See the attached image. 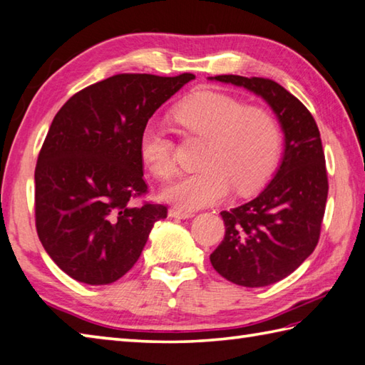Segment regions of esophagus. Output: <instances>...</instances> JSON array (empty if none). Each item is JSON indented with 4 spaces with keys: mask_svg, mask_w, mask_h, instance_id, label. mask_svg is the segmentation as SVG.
I'll list each match as a JSON object with an SVG mask.
<instances>
[{
    "mask_svg": "<svg viewBox=\"0 0 365 365\" xmlns=\"http://www.w3.org/2000/svg\"><path fill=\"white\" fill-rule=\"evenodd\" d=\"M168 215H170V217H178V219H190L195 214H193L192 211L180 210V207H172V210L168 211Z\"/></svg>",
    "mask_w": 365,
    "mask_h": 365,
    "instance_id": "obj_1",
    "label": "esophagus"
}]
</instances>
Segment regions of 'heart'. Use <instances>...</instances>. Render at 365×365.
Instances as JSON below:
<instances>
[{
  "mask_svg": "<svg viewBox=\"0 0 365 365\" xmlns=\"http://www.w3.org/2000/svg\"><path fill=\"white\" fill-rule=\"evenodd\" d=\"M173 120L193 135L207 138L200 165L203 170L181 178L163 197L182 210L217 203L230 189L249 192L272 173L279 160L282 135L269 111L245 107L240 99L217 91H200L173 108ZM145 167L162 181L176 175L175 145L159 125L148 124L138 138Z\"/></svg>",
  "mask_w": 365,
  "mask_h": 365,
  "instance_id": "heart-1",
  "label": "heart"
}]
</instances>
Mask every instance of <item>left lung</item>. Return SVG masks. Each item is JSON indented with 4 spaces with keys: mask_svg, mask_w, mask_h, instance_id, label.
<instances>
[{
    "mask_svg": "<svg viewBox=\"0 0 365 365\" xmlns=\"http://www.w3.org/2000/svg\"><path fill=\"white\" fill-rule=\"evenodd\" d=\"M210 80L263 98L285 135L284 158L263 192L220 212L225 236L211 254V264L236 285L276 284L315 250L322 232L329 185L318 125L299 99L269 78L217 76Z\"/></svg>",
    "mask_w": 365,
    "mask_h": 365,
    "instance_id": "obj_1",
    "label": "left lung"
}]
</instances>
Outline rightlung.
<instances>
[{"instance_id":"obj_1","label":"right lung","mask_w":365,"mask_h":365,"mask_svg":"<svg viewBox=\"0 0 365 365\" xmlns=\"http://www.w3.org/2000/svg\"><path fill=\"white\" fill-rule=\"evenodd\" d=\"M195 78L118 73L59 108L34 172L36 230L50 258L88 285L121 279L141 255L167 206L145 195L138 138L163 102Z\"/></svg>"}]
</instances>
